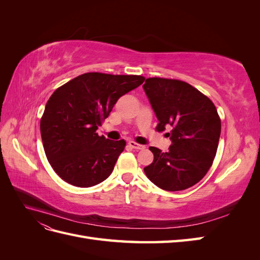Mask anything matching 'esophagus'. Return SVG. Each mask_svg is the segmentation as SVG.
Instances as JSON below:
<instances>
[{
    "label": "esophagus",
    "instance_id": "esophagus-1",
    "mask_svg": "<svg viewBox=\"0 0 260 260\" xmlns=\"http://www.w3.org/2000/svg\"><path fill=\"white\" fill-rule=\"evenodd\" d=\"M129 144V146H131L132 148H135V149H144L145 148V146L144 145H142V144H139V143H137V142H133V141H130V142L128 143Z\"/></svg>",
    "mask_w": 260,
    "mask_h": 260
}]
</instances>
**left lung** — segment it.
Listing matches in <instances>:
<instances>
[{"instance_id": "obj_1", "label": "left lung", "mask_w": 260, "mask_h": 260, "mask_svg": "<svg viewBox=\"0 0 260 260\" xmlns=\"http://www.w3.org/2000/svg\"><path fill=\"white\" fill-rule=\"evenodd\" d=\"M146 96L158 119L157 131L171 129L169 151L149 147L154 160L146 177L166 191H182L201 181L217 153L221 121L214 103L184 81L147 78Z\"/></svg>"}]
</instances>
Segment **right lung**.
<instances>
[{"label": "right lung", "instance_id": "1", "mask_svg": "<svg viewBox=\"0 0 260 260\" xmlns=\"http://www.w3.org/2000/svg\"><path fill=\"white\" fill-rule=\"evenodd\" d=\"M144 80L142 76L88 73L52 94L40 130L46 158L62 180L89 187L111 176L125 141L100 137L96 130L119 98Z\"/></svg>", "mask_w": 260, "mask_h": 260}]
</instances>
